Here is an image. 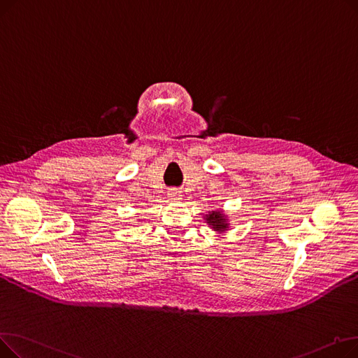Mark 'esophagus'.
Segmentation results:
<instances>
[{"mask_svg": "<svg viewBox=\"0 0 358 358\" xmlns=\"http://www.w3.org/2000/svg\"><path fill=\"white\" fill-rule=\"evenodd\" d=\"M168 197L173 199V200H180V199H181V194H180V192H177V190H169V192H168Z\"/></svg>", "mask_w": 358, "mask_h": 358, "instance_id": "1", "label": "esophagus"}]
</instances>
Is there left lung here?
Listing matches in <instances>:
<instances>
[{
    "instance_id": "1",
    "label": "left lung",
    "mask_w": 358,
    "mask_h": 358,
    "mask_svg": "<svg viewBox=\"0 0 358 358\" xmlns=\"http://www.w3.org/2000/svg\"><path fill=\"white\" fill-rule=\"evenodd\" d=\"M206 223L217 234L227 232L229 228V219L222 210H213L209 215H206Z\"/></svg>"
}]
</instances>
